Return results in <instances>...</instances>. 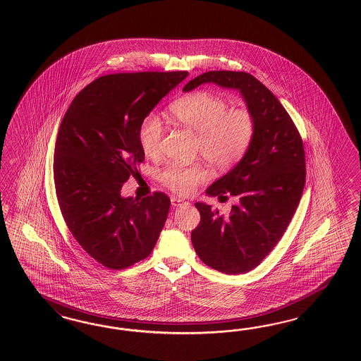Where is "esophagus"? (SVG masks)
<instances>
[{
  "instance_id": "1",
  "label": "esophagus",
  "mask_w": 361,
  "mask_h": 361,
  "mask_svg": "<svg viewBox=\"0 0 361 361\" xmlns=\"http://www.w3.org/2000/svg\"><path fill=\"white\" fill-rule=\"evenodd\" d=\"M171 204H172L173 208H178V207H183L184 204H188V202H186L185 200H183V198L172 197V198H171Z\"/></svg>"
}]
</instances>
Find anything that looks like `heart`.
<instances>
[{
	"label": "heart",
	"instance_id": "1",
	"mask_svg": "<svg viewBox=\"0 0 361 361\" xmlns=\"http://www.w3.org/2000/svg\"><path fill=\"white\" fill-rule=\"evenodd\" d=\"M171 115L178 124L197 133L198 152L213 168L225 171L237 164L249 151L255 121L246 109H229L225 99L207 91H198L178 99L171 107ZM164 127L156 115H148L140 126L139 142L148 157L161 153ZM207 178L200 165L171 164L160 175L165 186L177 195H190Z\"/></svg>",
	"mask_w": 361,
	"mask_h": 361
}]
</instances>
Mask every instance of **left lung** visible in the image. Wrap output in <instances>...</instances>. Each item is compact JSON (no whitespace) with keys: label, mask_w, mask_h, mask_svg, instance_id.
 <instances>
[{"label":"left lung","mask_w":361,"mask_h":361,"mask_svg":"<svg viewBox=\"0 0 361 361\" xmlns=\"http://www.w3.org/2000/svg\"><path fill=\"white\" fill-rule=\"evenodd\" d=\"M240 91L255 121L249 151L207 189L210 197L229 195L240 202L229 217L207 202H196L201 221L192 231L200 259L224 274L257 267L283 235L299 205L306 181V159L294 121L273 92L243 71H208L189 80L183 91L204 85Z\"/></svg>","instance_id":"obj_1"}]
</instances>
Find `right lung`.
Returning a JSON list of instances; mask_svg holds the SVG:
<instances>
[{
  "label": "right lung",
  "mask_w": 361,
  "mask_h": 361,
  "mask_svg": "<svg viewBox=\"0 0 361 361\" xmlns=\"http://www.w3.org/2000/svg\"><path fill=\"white\" fill-rule=\"evenodd\" d=\"M186 71L121 73L83 88L61 123L54 151L56 198L78 243L109 269L147 258L164 228L171 200L121 196L139 175L142 121L177 87Z\"/></svg>",
  "instance_id": "1"
}]
</instances>
